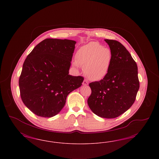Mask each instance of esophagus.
Segmentation results:
<instances>
[{
  "mask_svg": "<svg viewBox=\"0 0 159 159\" xmlns=\"http://www.w3.org/2000/svg\"><path fill=\"white\" fill-rule=\"evenodd\" d=\"M88 84H89V82H88V80H83V84L84 86H87V85H88Z\"/></svg>",
  "mask_w": 159,
  "mask_h": 159,
  "instance_id": "34e87169",
  "label": "esophagus"
}]
</instances>
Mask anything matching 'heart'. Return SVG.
<instances>
[{
    "label": "heart",
    "mask_w": 159,
    "mask_h": 159,
    "mask_svg": "<svg viewBox=\"0 0 159 159\" xmlns=\"http://www.w3.org/2000/svg\"><path fill=\"white\" fill-rule=\"evenodd\" d=\"M111 60L110 49L104 48L97 42H91L78 49L73 65L83 66V71L88 78L97 81L107 75Z\"/></svg>",
    "instance_id": "heart-1"
}]
</instances>
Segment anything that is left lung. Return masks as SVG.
Here are the masks:
<instances>
[{"label":"left lung","mask_w":159,"mask_h":159,"mask_svg":"<svg viewBox=\"0 0 159 159\" xmlns=\"http://www.w3.org/2000/svg\"><path fill=\"white\" fill-rule=\"evenodd\" d=\"M112 60L104 78L89 83L91 95L88 104L92 111L101 117L116 118L132 106L139 88L136 62L119 42L105 39Z\"/></svg>","instance_id":"left-lung-1"}]
</instances>
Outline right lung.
<instances>
[{
    "instance_id": "right-lung-1",
    "label": "right lung",
    "mask_w": 159,
    "mask_h": 159,
    "mask_svg": "<svg viewBox=\"0 0 159 159\" xmlns=\"http://www.w3.org/2000/svg\"><path fill=\"white\" fill-rule=\"evenodd\" d=\"M76 43L46 39L24 61L19 79L20 95L25 106L38 116L59 113L68 94L81 86L83 77L68 75Z\"/></svg>"
}]
</instances>
